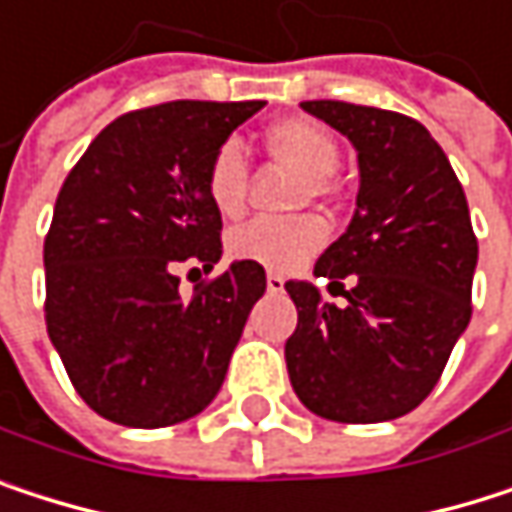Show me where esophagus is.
I'll return each instance as SVG.
<instances>
[{"mask_svg":"<svg viewBox=\"0 0 512 512\" xmlns=\"http://www.w3.org/2000/svg\"><path fill=\"white\" fill-rule=\"evenodd\" d=\"M283 286H286V277L277 271H268V292H283Z\"/></svg>","mask_w":512,"mask_h":512,"instance_id":"34e87169","label":"esophagus"}]
</instances>
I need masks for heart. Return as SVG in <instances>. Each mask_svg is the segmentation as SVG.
Listing matches in <instances>:
<instances>
[{
    "label": "heart",
    "instance_id": "b5f03b06",
    "mask_svg": "<svg viewBox=\"0 0 512 512\" xmlns=\"http://www.w3.org/2000/svg\"><path fill=\"white\" fill-rule=\"evenodd\" d=\"M265 145L280 160L292 163L310 178V190L319 196L328 190V178L340 163V148L331 130L310 119H280L265 130ZM205 193L217 214L238 217L247 202V160L238 142H223L205 172ZM325 223L316 217L295 220H253L232 232L229 253L235 259L262 265L268 271H295L316 256L325 244Z\"/></svg>",
    "mask_w": 512,
    "mask_h": 512
}]
</instances>
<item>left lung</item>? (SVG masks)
<instances>
[{"label":"left lung","mask_w":512,"mask_h":512,"mask_svg":"<svg viewBox=\"0 0 512 512\" xmlns=\"http://www.w3.org/2000/svg\"><path fill=\"white\" fill-rule=\"evenodd\" d=\"M358 151V199L346 232L319 256L346 304L289 280L298 328L286 370L298 399L337 423H382L417 408L471 322L477 238L462 184L420 122L343 101H304ZM349 276L346 293L340 279Z\"/></svg>","instance_id":"left-lung-1"}]
</instances>
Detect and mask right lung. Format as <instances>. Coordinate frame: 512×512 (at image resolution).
Returning a JSON list of instances; mask_svg holds the SVG:
<instances>
[{
	"mask_svg": "<svg viewBox=\"0 0 512 512\" xmlns=\"http://www.w3.org/2000/svg\"><path fill=\"white\" fill-rule=\"evenodd\" d=\"M265 101H172L101 130L65 178L44 241L47 334L92 411L157 429L217 396L265 268L232 262L184 301L175 268L220 262L214 151ZM199 271V268H193Z\"/></svg>",
	"mask_w": 512,
	"mask_h": 512,
	"instance_id": "right-lung-1",
	"label": "right lung"
}]
</instances>
